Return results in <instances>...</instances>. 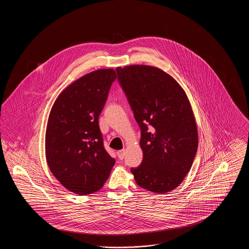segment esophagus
<instances>
[{
  "label": "esophagus",
  "mask_w": 249,
  "mask_h": 249,
  "mask_svg": "<svg viewBox=\"0 0 249 249\" xmlns=\"http://www.w3.org/2000/svg\"><path fill=\"white\" fill-rule=\"evenodd\" d=\"M125 153H126V149H121V150H119V151L117 152V154L119 156V158L120 160H123V159H124Z\"/></svg>",
  "instance_id": "obj_1"
}]
</instances>
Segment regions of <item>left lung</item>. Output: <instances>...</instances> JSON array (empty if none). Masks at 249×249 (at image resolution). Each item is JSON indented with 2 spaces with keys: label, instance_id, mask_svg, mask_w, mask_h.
Listing matches in <instances>:
<instances>
[{
  "label": "left lung",
  "instance_id": "8db88e82",
  "mask_svg": "<svg viewBox=\"0 0 249 249\" xmlns=\"http://www.w3.org/2000/svg\"><path fill=\"white\" fill-rule=\"evenodd\" d=\"M120 86L141 129L142 162L130 171L142 189L163 194L190 172L198 130L190 101L169 73L150 65L118 67Z\"/></svg>",
  "mask_w": 249,
  "mask_h": 249
}]
</instances>
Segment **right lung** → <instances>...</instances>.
I'll list each match as a JSON object with an SVG mask.
<instances>
[{"mask_svg":"<svg viewBox=\"0 0 249 249\" xmlns=\"http://www.w3.org/2000/svg\"><path fill=\"white\" fill-rule=\"evenodd\" d=\"M116 79L114 69L90 71L64 89L50 110L45 144L48 165L75 194L101 190L115 165L104 147L98 120Z\"/></svg>","mask_w":249,"mask_h":249,"instance_id":"right-lung-1","label":"right lung"}]
</instances>
